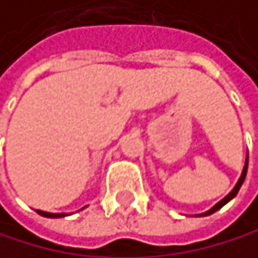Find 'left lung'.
I'll return each instance as SVG.
<instances>
[{
  "label": "left lung",
  "mask_w": 258,
  "mask_h": 258,
  "mask_svg": "<svg viewBox=\"0 0 258 258\" xmlns=\"http://www.w3.org/2000/svg\"><path fill=\"white\" fill-rule=\"evenodd\" d=\"M246 173H247V157H246V164H244V168H243V173H241V176H239V179H238V183L235 184V187L230 190V194H227L221 202H218L214 205V207L211 208V210H208L207 213H202V214H199V216H210V214H213V213H216L218 210H221L225 203H229L236 194H238V190H239V187H241V184L244 183V178H246Z\"/></svg>",
  "instance_id": "1"
}]
</instances>
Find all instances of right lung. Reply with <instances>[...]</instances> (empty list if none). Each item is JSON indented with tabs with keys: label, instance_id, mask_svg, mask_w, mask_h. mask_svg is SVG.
<instances>
[{
	"label": "right lung",
	"instance_id": "obj_1",
	"mask_svg": "<svg viewBox=\"0 0 258 258\" xmlns=\"http://www.w3.org/2000/svg\"><path fill=\"white\" fill-rule=\"evenodd\" d=\"M37 213L40 216H44V218H64V216H66V213H47V211H40V210H37Z\"/></svg>",
	"mask_w": 258,
	"mask_h": 258
}]
</instances>
